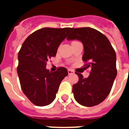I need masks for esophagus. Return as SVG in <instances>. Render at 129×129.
Instances as JSON below:
<instances>
[{
  "label": "esophagus",
  "mask_w": 129,
  "mask_h": 129,
  "mask_svg": "<svg viewBox=\"0 0 129 129\" xmlns=\"http://www.w3.org/2000/svg\"><path fill=\"white\" fill-rule=\"evenodd\" d=\"M68 73H69V74H72L74 73V72L71 69H68Z\"/></svg>",
  "instance_id": "1"
}]
</instances>
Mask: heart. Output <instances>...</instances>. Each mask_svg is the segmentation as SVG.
<instances>
[{"mask_svg": "<svg viewBox=\"0 0 129 129\" xmlns=\"http://www.w3.org/2000/svg\"><path fill=\"white\" fill-rule=\"evenodd\" d=\"M76 42H78V41H73L72 42V43H71V44H72V43H76Z\"/></svg>", "mask_w": 129, "mask_h": 129, "instance_id": "1", "label": "heart"}]
</instances>
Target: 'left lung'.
I'll use <instances>...</instances> for the list:
<instances>
[{"label": "left lung", "instance_id": "1", "mask_svg": "<svg viewBox=\"0 0 129 129\" xmlns=\"http://www.w3.org/2000/svg\"><path fill=\"white\" fill-rule=\"evenodd\" d=\"M67 40L77 39L83 43L84 67L91 69L88 78L75 72L78 82L72 86L75 100L80 105L92 107L98 105L110 93L117 76L116 55L109 39L91 27L73 28Z\"/></svg>", "mask_w": 129, "mask_h": 129}]
</instances>
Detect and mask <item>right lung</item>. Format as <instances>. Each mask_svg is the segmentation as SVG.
Returning a JSON list of instances; mask_svg holds the SVG:
<instances>
[{
	"instance_id": "add662e5",
	"label": "right lung",
	"mask_w": 129,
	"mask_h": 129,
	"mask_svg": "<svg viewBox=\"0 0 129 129\" xmlns=\"http://www.w3.org/2000/svg\"><path fill=\"white\" fill-rule=\"evenodd\" d=\"M73 28L39 29L29 35L18 53L17 72L22 90L31 103L45 106L54 101L60 84L68 75L67 69L55 72L46 69L47 62L55 57L60 43Z\"/></svg>"
}]
</instances>
